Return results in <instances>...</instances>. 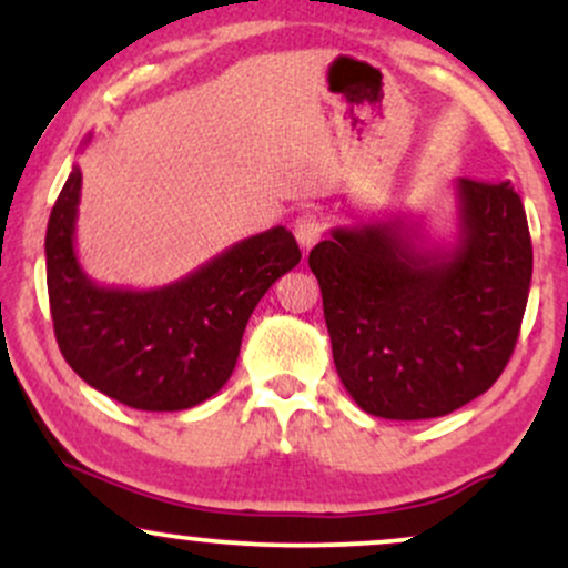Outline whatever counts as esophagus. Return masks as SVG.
I'll use <instances>...</instances> for the list:
<instances>
[{
    "instance_id": "34e87169",
    "label": "esophagus",
    "mask_w": 568,
    "mask_h": 568,
    "mask_svg": "<svg viewBox=\"0 0 568 568\" xmlns=\"http://www.w3.org/2000/svg\"><path fill=\"white\" fill-rule=\"evenodd\" d=\"M293 234H296L298 245H302L304 251H310V247L315 245L323 234L321 219H317L315 213H302V216L293 221Z\"/></svg>"
}]
</instances>
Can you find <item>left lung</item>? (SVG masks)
<instances>
[{"instance_id": "1", "label": "left lung", "mask_w": 568, "mask_h": 568, "mask_svg": "<svg viewBox=\"0 0 568 568\" xmlns=\"http://www.w3.org/2000/svg\"><path fill=\"white\" fill-rule=\"evenodd\" d=\"M456 232L422 221L334 226L310 270L344 389L382 419H435L484 395L510 361L531 285V237L510 181H454Z\"/></svg>"}]
</instances>
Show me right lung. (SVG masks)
<instances>
[{
	"instance_id": "obj_1",
	"label": "right lung",
	"mask_w": 568,
	"mask_h": 568,
	"mask_svg": "<svg viewBox=\"0 0 568 568\" xmlns=\"http://www.w3.org/2000/svg\"><path fill=\"white\" fill-rule=\"evenodd\" d=\"M80 189L74 165L44 237L61 355L90 387L130 408L200 406L232 376L256 304L302 258L296 237L272 226L162 288H114L95 283L77 258Z\"/></svg>"
}]
</instances>
